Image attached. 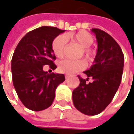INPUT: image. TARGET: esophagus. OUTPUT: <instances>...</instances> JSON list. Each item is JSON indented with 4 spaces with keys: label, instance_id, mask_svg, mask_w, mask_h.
<instances>
[{
    "label": "esophagus",
    "instance_id": "obj_1",
    "mask_svg": "<svg viewBox=\"0 0 134 134\" xmlns=\"http://www.w3.org/2000/svg\"><path fill=\"white\" fill-rule=\"evenodd\" d=\"M65 79H68V78H69V75H65Z\"/></svg>",
    "mask_w": 134,
    "mask_h": 134
}]
</instances>
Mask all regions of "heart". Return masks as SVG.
I'll return each mask as SVG.
<instances>
[{
    "instance_id": "obj_1",
    "label": "heart",
    "mask_w": 134,
    "mask_h": 134,
    "mask_svg": "<svg viewBox=\"0 0 134 134\" xmlns=\"http://www.w3.org/2000/svg\"><path fill=\"white\" fill-rule=\"evenodd\" d=\"M72 42L80 44L82 47L80 51V56L83 54L88 59H91L92 57V51L89 48L94 42L93 36L86 31H80L77 34L71 35L70 36ZM67 45V38L64 35H59L54 39L52 42V50L54 54L61 58L63 57L65 50ZM86 67V63L83 59L72 61L69 59H64L59 62L58 65V70L59 72L67 75H71L79 71L83 70Z\"/></svg>"
}]
</instances>
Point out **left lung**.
<instances>
[{
  "label": "left lung",
  "mask_w": 134,
  "mask_h": 134,
  "mask_svg": "<svg viewBox=\"0 0 134 134\" xmlns=\"http://www.w3.org/2000/svg\"><path fill=\"white\" fill-rule=\"evenodd\" d=\"M98 43L94 64L83 71L86 80L81 78L80 85L73 90L72 100L77 110L88 116L100 113L110 104L121 83L124 54L110 35L100 29L91 30ZM93 78L92 83L86 81Z\"/></svg>",
  "instance_id": "8db88e82"
}]
</instances>
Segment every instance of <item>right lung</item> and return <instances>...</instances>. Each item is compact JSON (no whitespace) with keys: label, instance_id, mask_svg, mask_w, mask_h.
Segmentation results:
<instances>
[{"label":"right lung","instance_id":"1","mask_svg":"<svg viewBox=\"0 0 134 134\" xmlns=\"http://www.w3.org/2000/svg\"><path fill=\"white\" fill-rule=\"evenodd\" d=\"M57 27L43 26L29 32L14 51L11 70L13 86L19 99L29 110L41 111L52 104L57 87L65 81L63 74H48L43 66L56 69L52 50L54 39L64 33Z\"/></svg>","mask_w":134,"mask_h":134}]
</instances>
